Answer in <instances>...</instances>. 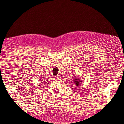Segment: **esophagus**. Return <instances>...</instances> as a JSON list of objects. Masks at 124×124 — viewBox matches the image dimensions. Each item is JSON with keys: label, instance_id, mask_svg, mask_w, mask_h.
<instances>
[{"label": "esophagus", "instance_id": "esophagus-1", "mask_svg": "<svg viewBox=\"0 0 124 124\" xmlns=\"http://www.w3.org/2000/svg\"><path fill=\"white\" fill-rule=\"evenodd\" d=\"M55 80H59L58 78H59L58 77H55Z\"/></svg>", "mask_w": 124, "mask_h": 124}]
</instances>
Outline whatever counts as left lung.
I'll list each match as a JSON object with an SVG mask.
<instances>
[{
    "label": "left lung",
    "mask_w": 124,
    "mask_h": 124,
    "mask_svg": "<svg viewBox=\"0 0 124 124\" xmlns=\"http://www.w3.org/2000/svg\"><path fill=\"white\" fill-rule=\"evenodd\" d=\"M82 80L80 79V78H78L76 75V77H74L73 79V82L74 83L75 86H76L77 88H78L82 84Z\"/></svg>",
    "instance_id": "1"
}]
</instances>
